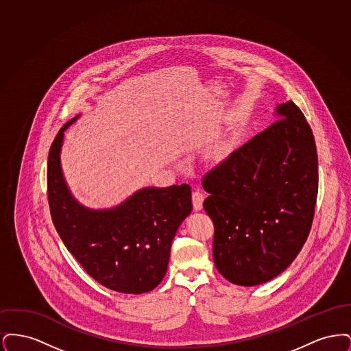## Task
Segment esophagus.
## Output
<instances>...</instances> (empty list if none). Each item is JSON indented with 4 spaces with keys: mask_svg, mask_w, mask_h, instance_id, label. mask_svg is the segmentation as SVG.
<instances>
[{
    "mask_svg": "<svg viewBox=\"0 0 351 351\" xmlns=\"http://www.w3.org/2000/svg\"><path fill=\"white\" fill-rule=\"evenodd\" d=\"M192 202H193V208L195 210H201L202 209V204H204V195L200 191H195L192 193Z\"/></svg>",
    "mask_w": 351,
    "mask_h": 351,
    "instance_id": "34e87169",
    "label": "esophagus"
}]
</instances>
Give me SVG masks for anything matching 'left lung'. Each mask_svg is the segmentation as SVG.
<instances>
[{"label":"left lung","mask_w":351,"mask_h":351,"mask_svg":"<svg viewBox=\"0 0 351 351\" xmlns=\"http://www.w3.org/2000/svg\"><path fill=\"white\" fill-rule=\"evenodd\" d=\"M274 122L210 171L204 209L215 223L213 258L230 283L254 287L280 275L312 226L317 150L300 109L287 101Z\"/></svg>","instance_id":"obj_1"}]
</instances>
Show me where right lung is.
<instances>
[{"label":"right lung","instance_id":"right-lung-1","mask_svg":"<svg viewBox=\"0 0 351 351\" xmlns=\"http://www.w3.org/2000/svg\"><path fill=\"white\" fill-rule=\"evenodd\" d=\"M79 117L59 130L49 154L47 191L55 229L104 287L121 293L150 292L163 280L175 234L192 212L191 186H145L116 206H85L72 195L60 162L64 133Z\"/></svg>","mask_w":351,"mask_h":351}]
</instances>
